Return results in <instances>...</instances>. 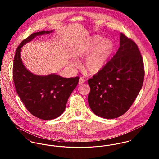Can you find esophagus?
<instances>
[{
  "instance_id": "esophagus-1",
  "label": "esophagus",
  "mask_w": 159,
  "mask_h": 159,
  "mask_svg": "<svg viewBox=\"0 0 159 159\" xmlns=\"http://www.w3.org/2000/svg\"><path fill=\"white\" fill-rule=\"evenodd\" d=\"M84 82H85V80H84L83 78L81 77V78H80V80H79L78 83H79V84H82L84 83Z\"/></svg>"
}]
</instances>
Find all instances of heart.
Listing matches in <instances>:
<instances>
[{
    "mask_svg": "<svg viewBox=\"0 0 159 159\" xmlns=\"http://www.w3.org/2000/svg\"><path fill=\"white\" fill-rule=\"evenodd\" d=\"M113 49L112 42L103 40L100 35H94L80 41L72 49V55L76 58L86 57L83 67L89 74H95L103 68Z\"/></svg>",
    "mask_w": 159,
    "mask_h": 159,
    "instance_id": "heart-1",
    "label": "heart"
}]
</instances>
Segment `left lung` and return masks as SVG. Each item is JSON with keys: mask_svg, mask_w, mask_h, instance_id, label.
<instances>
[{"mask_svg": "<svg viewBox=\"0 0 159 159\" xmlns=\"http://www.w3.org/2000/svg\"><path fill=\"white\" fill-rule=\"evenodd\" d=\"M144 78L143 60L136 43L120 33V46L100 71L88 80V103L97 116L114 119L130 108Z\"/></svg>", "mask_w": 159, "mask_h": 159, "instance_id": "obj_1", "label": "left lung"}]
</instances>
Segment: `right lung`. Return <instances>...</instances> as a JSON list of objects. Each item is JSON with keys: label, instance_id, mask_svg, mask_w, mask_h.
<instances>
[{"label": "right lung", "instance_id": "add662e5", "mask_svg": "<svg viewBox=\"0 0 159 159\" xmlns=\"http://www.w3.org/2000/svg\"><path fill=\"white\" fill-rule=\"evenodd\" d=\"M52 31L33 33L24 39L16 49L13 65V79L18 95L29 112L43 120L53 119L63 113L80 80L79 76L66 78L54 73L36 75L24 66L21 58L22 46L36 36Z\"/></svg>", "mask_w": 159, "mask_h": 159}]
</instances>
